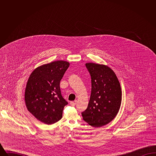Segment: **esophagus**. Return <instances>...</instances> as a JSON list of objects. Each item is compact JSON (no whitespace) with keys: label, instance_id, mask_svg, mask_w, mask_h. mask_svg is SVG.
<instances>
[{"label":"esophagus","instance_id":"34e87169","mask_svg":"<svg viewBox=\"0 0 156 156\" xmlns=\"http://www.w3.org/2000/svg\"><path fill=\"white\" fill-rule=\"evenodd\" d=\"M76 101H72V102H70V104L71 105V106H74L75 105H76Z\"/></svg>","mask_w":156,"mask_h":156}]
</instances>
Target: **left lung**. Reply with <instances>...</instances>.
Listing matches in <instances>:
<instances>
[{"mask_svg": "<svg viewBox=\"0 0 156 156\" xmlns=\"http://www.w3.org/2000/svg\"><path fill=\"white\" fill-rule=\"evenodd\" d=\"M91 77V94L83 119L92 127H99L111 122L119 112L122 90L119 80L110 67L94 62L86 63Z\"/></svg>", "mask_w": 156, "mask_h": 156, "instance_id": "obj_1", "label": "left lung"}]
</instances>
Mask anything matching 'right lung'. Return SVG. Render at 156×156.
<instances>
[{
    "label": "right lung",
    "instance_id": "right-lung-1",
    "mask_svg": "<svg viewBox=\"0 0 156 156\" xmlns=\"http://www.w3.org/2000/svg\"><path fill=\"white\" fill-rule=\"evenodd\" d=\"M69 66L62 60L43 64L35 68L28 79L24 92L26 108L45 124L51 125L62 118L68 102L61 95L59 83Z\"/></svg>",
    "mask_w": 156,
    "mask_h": 156
}]
</instances>
